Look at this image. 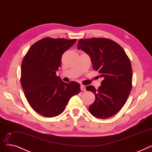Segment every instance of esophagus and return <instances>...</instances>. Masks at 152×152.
I'll use <instances>...</instances> for the list:
<instances>
[{"mask_svg": "<svg viewBox=\"0 0 152 152\" xmlns=\"http://www.w3.org/2000/svg\"><path fill=\"white\" fill-rule=\"evenodd\" d=\"M80 88H81V90H82V91H86V88H85V86L83 85H81Z\"/></svg>", "mask_w": 152, "mask_h": 152, "instance_id": "obj_1", "label": "esophagus"}]
</instances>
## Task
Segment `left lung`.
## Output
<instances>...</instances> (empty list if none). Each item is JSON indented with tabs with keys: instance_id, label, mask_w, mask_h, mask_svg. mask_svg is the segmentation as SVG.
Instances as JSON below:
<instances>
[{
	"instance_id": "8db88e82",
	"label": "left lung",
	"mask_w": 152,
	"mask_h": 152,
	"mask_svg": "<svg viewBox=\"0 0 152 152\" xmlns=\"http://www.w3.org/2000/svg\"><path fill=\"white\" fill-rule=\"evenodd\" d=\"M77 49L89 55L93 69L103 78L97 90L94 86H86V90L95 95V102L90 106L89 111L97 118H109L124 106L131 91V61L123 48L107 38L81 39Z\"/></svg>"
}]
</instances>
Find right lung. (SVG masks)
Here are the masks:
<instances>
[{"label":"right lung","mask_w":152,"mask_h":152,"mask_svg":"<svg viewBox=\"0 0 152 152\" xmlns=\"http://www.w3.org/2000/svg\"><path fill=\"white\" fill-rule=\"evenodd\" d=\"M76 41L45 38L33 45L23 57L21 85L28 103L43 116L61 114L69 99L80 91L77 82L65 83L56 75L62 54Z\"/></svg>","instance_id":"1"}]
</instances>
